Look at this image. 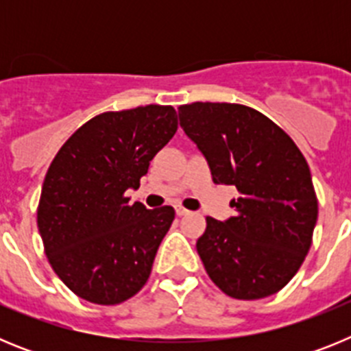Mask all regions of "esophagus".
<instances>
[{
  "label": "esophagus",
  "mask_w": 351,
  "mask_h": 351,
  "mask_svg": "<svg viewBox=\"0 0 351 351\" xmlns=\"http://www.w3.org/2000/svg\"><path fill=\"white\" fill-rule=\"evenodd\" d=\"M176 213H178V216H188V214H190V210L184 209L182 206H176Z\"/></svg>",
  "instance_id": "1"
}]
</instances>
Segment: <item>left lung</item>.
I'll use <instances>...</instances> for the list:
<instances>
[{"instance_id":"left-lung-1","label":"left lung","mask_w":351,"mask_h":351,"mask_svg":"<svg viewBox=\"0 0 351 351\" xmlns=\"http://www.w3.org/2000/svg\"><path fill=\"white\" fill-rule=\"evenodd\" d=\"M184 133L216 184H232L235 216H207L197 251L213 283L232 299L269 297L297 274L313 243L318 198L309 165L274 121L241 104L181 105Z\"/></svg>"}]
</instances>
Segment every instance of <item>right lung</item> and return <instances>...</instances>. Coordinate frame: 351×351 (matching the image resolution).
Segmentation results:
<instances>
[{
    "label": "right lung",
    "mask_w": 351,
    "mask_h": 351,
    "mask_svg": "<svg viewBox=\"0 0 351 351\" xmlns=\"http://www.w3.org/2000/svg\"><path fill=\"white\" fill-rule=\"evenodd\" d=\"M178 132L170 105L104 112L58 151L36 223L51 267L77 297L116 306L142 290L176 210L130 204L149 163Z\"/></svg>",
    "instance_id": "1"
}]
</instances>
